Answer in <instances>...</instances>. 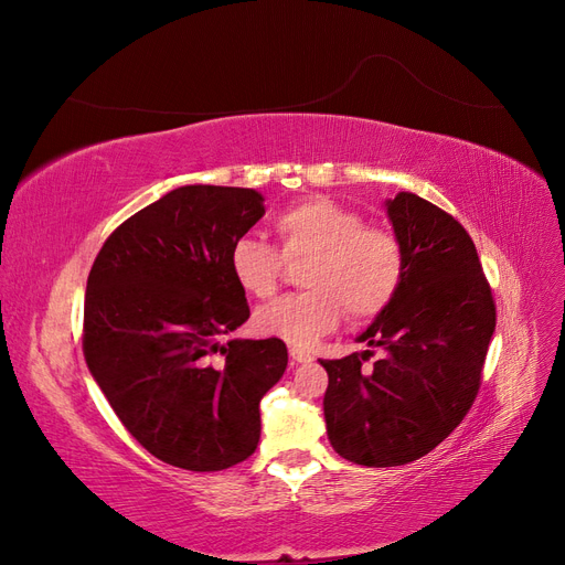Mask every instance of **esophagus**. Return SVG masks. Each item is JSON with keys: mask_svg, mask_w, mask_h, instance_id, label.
<instances>
[{"mask_svg": "<svg viewBox=\"0 0 565 565\" xmlns=\"http://www.w3.org/2000/svg\"><path fill=\"white\" fill-rule=\"evenodd\" d=\"M289 358H292V363H311L313 361L311 351H306L301 347H289Z\"/></svg>", "mask_w": 565, "mask_h": 565, "instance_id": "obj_1", "label": "esophagus"}]
</instances>
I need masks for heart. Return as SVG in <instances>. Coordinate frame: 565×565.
Instances as JSON below:
<instances>
[{
  "label": "heart",
  "instance_id": "1",
  "mask_svg": "<svg viewBox=\"0 0 565 565\" xmlns=\"http://www.w3.org/2000/svg\"><path fill=\"white\" fill-rule=\"evenodd\" d=\"M280 252L241 235L228 264L237 287L270 299L285 276V262L309 259L301 273L303 292L278 299L254 316V328L287 344L306 347L330 332L341 316L370 322L396 299L405 280V247L388 226L365 224L363 214L330 198H309L270 221Z\"/></svg>",
  "mask_w": 565,
  "mask_h": 565
}]
</instances>
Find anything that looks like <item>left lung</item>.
<instances>
[{"mask_svg":"<svg viewBox=\"0 0 565 565\" xmlns=\"http://www.w3.org/2000/svg\"><path fill=\"white\" fill-rule=\"evenodd\" d=\"M405 247L396 299L358 337L386 353L320 361L332 448L363 467H401L446 440L473 405L494 332V299L459 221L415 193L386 202Z\"/></svg>","mask_w":565,"mask_h":565,"instance_id":"left-lung-1","label":"left lung"}]
</instances>
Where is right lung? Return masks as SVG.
Here are the masks:
<instances>
[{"instance_id":"1","label":"right lung","mask_w":565,"mask_h":565,"mask_svg":"<svg viewBox=\"0 0 565 565\" xmlns=\"http://www.w3.org/2000/svg\"><path fill=\"white\" fill-rule=\"evenodd\" d=\"M264 212L252 188L181 185L119 224L89 270L84 361L125 429L164 465L221 471L259 443V403L287 347L231 339L249 306L228 254Z\"/></svg>"}]
</instances>
